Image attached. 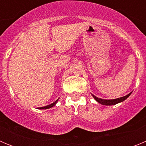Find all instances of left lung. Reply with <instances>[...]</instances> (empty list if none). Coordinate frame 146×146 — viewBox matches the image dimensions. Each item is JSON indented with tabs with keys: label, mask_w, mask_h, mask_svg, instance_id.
I'll return each instance as SVG.
<instances>
[{
	"label": "left lung",
	"mask_w": 146,
	"mask_h": 146,
	"mask_svg": "<svg viewBox=\"0 0 146 146\" xmlns=\"http://www.w3.org/2000/svg\"><path fill=\"white\" fill-rule=\"evenodd\" d=\"M131 92L129 93V94H127L126 96H123V97L118 98V99H101V98L97 97V96H94V94H91V95H92L93 97L94 98V99H95L97 102L100 103V104H102V105H115V104H116L120 102H123L124 100H126V99H127L130 95H131Z\"/></svg>",
	"instance_id": "8db88e82"
}]
</instances>
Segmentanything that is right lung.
Wrapping results in <instances>:
<instances>
[{
	"instance_id": "1",
	"label": "right lung",
	"mask_w": 146,
	"mask_h": 146,
	"mask_svg": "<svg viewBox=\"0 0 146 146\" xmlns=\"http://www.w3.org/2000/svg\"><path fill=\"white\" fill-rule=\"evenodd\" d=\"M58 99H58L57 100H56V101H55V102H54L53 103H52V104H49V105H47V106L42 107V108H38V109H39V110H46V109H50V108H52V107H54V106H55V104H57L58 101Z\"/></svg>"
}]
</instances>
